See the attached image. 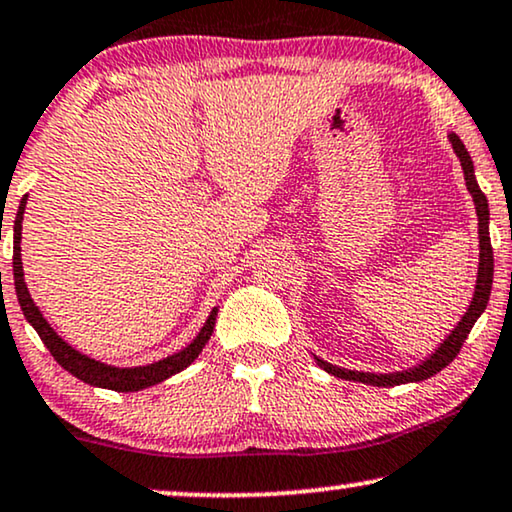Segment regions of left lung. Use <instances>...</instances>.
<instances>
[{
  "label": "left lung",
  "mask_w": 512,
  "mask_h": 512,
  "mask_svg": "<svg viewBox=\"0 0 512 512\" xmlns=\"http://www.w3.org/2000/svg\"><path fill=\"white\" fill-rule=\"evenodd\" d=\"M449 141L454 145V152L461 159L463 167V178H466V185L473 195L475 202V211H477V232H480V268H477V282H475V294L473 301H470L466 315L461 317V322L456 324L454 331L444 338V343H440V348L435 350L433 355L428 357L426 362H421L414 369L407 371H395V374H369V371H350V369H341L334 367V364L320 360L315 357L317 364L324 371H329L331 376L345 378V381H360L367 383V386H400V383H416V381H426V378L435 376L437 371H442L449 362H454V357L461 353L463 343L473 329V324L477 322V317L484 313L487 308L489 294H491V282H494V251H491V240H489V204L484 192L480 190V185L475 181V169H473V159H470L466 145L461 143V138L456 134H449Z\"/></svg>",
  "instance_id": "obj_1"
}]
</instances>
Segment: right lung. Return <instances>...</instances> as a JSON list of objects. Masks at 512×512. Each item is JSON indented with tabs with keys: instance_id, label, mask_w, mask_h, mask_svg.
Masks as SVG:
<instances>
[{
	"instance_id": "1",
	"label": "right lung",
	"mask_w": 512,
	"mask_h": 512,
	"mask_svg": "<svg viewBox=\"0 0 512 512\" xmlns=\"http://www.w3.org/2000/svg\"><path fill=\"white\" fill-rule=\"evenodd\" d=\"M25 202H28V195L23 197L21 207H18V214H16V223H13V282H16V296H18V303H21L25 320L35 327L39 338H42L46 348H49V353L53 355V360L61 364L65 371H70L72 376H77L79 381L89 383V386L117 390V393H134V390L155 386V383H162L164 378L178 374V371H183L188 364L197 360V355L202 353V348L207 345L211 334H214L216 313H218L216 308L211 310L209 320L204 322L202 331H199L195 341H192L188 348H183L181 353L167 357V360L148 364V367H134V369L110 367V364L96 362L91 360V357L79 353V350L70 348V345L51 329V324L44 320L35 301H32L28 287H25L23 263H21V230H23Z\"/></svg>"
}]
</instances>
